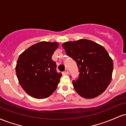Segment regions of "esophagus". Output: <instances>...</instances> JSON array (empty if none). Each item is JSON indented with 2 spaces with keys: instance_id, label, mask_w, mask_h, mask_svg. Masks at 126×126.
Wrapping results in <instances>:
<instances>
[{
  "instance_id": "34e87169",
  "label": "esophagus",
  "mask_w": 126,
  "mask_h": 126,
  "mask_svg": "<svg viewBox=\"0 0 126 126\" xmlns=\"http://www.w3.org/2000/svg\"><path fill=\"white\" fill-rule=\"evenodd\" d=\"M64 73L66 75H68V73H69V71H68V70L67 69H66V70H65V71H64Z\"/></svg>"
}]
</instances>
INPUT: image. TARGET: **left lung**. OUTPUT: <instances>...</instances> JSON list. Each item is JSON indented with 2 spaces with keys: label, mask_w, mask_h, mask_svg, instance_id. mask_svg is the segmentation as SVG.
I'll return each mask as SVG.
<instances>
[{
  "label": "left lung",
  "mask_w": 126,
  "mask_h": 126,
  "mask_svg": "<svg viewBox=\"0 0 126 126\" xmlns=\"http://www.w3.org/2000/svg\"><path fill=\"white\" fill-rule=\"evenodd\" d=\"M63 48L76 62L79 78L73 80L75 91L85 98H93L104 92L112 79L113 62L101 45L86 39L67 41Z\"/></svg>",
  "instance_id": "left-lung-1"
}]
</instances>
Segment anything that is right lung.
Masks as SVG:
<instances>
[{
    "label": "right lung",
    "instance_id": "1",
    "mask_svg": "<svg viewBox=\"0 0 126 126\" xmlns=\"http://www.w3.org/2000/svg\"><path fill=\"white\" fill-rule=\"evenodd\" d=\"M59 47L56 42L41 41L32 45L19 56L16 65L18 81L24 91L32 97H48L57 87L61 73L56 71L51 57Z\"/></svg>",
    "mask_w": 126,
    "mask_h": 126
}]
</instances>
